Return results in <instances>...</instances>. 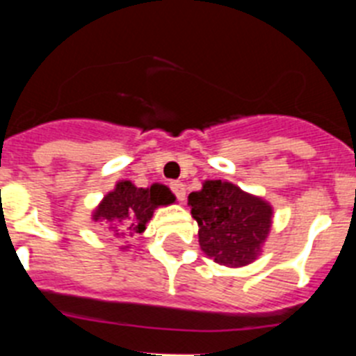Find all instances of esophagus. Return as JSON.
Here are the masks:
<instances>
[{
	"mask_svg": "<svg viewBox=\"0 0 356 356\" xmlns=\"http://www.w3.org/2000/svg\"><path fill=\"white\" fill-rule=\"evenodd\" d=\"M171 191L175 193L176 200L184 201L185 200V185L181 181H172L171 184Z\"/></svg>",
	"mask_w": 356,
	"mask_h": 356,
	"instance_id": "esophagus-1",
	"label": "esophagus"
}]
</instances>
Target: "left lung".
<instances>
[{
	"mask_svg": "<svg viewBox=\"0 0 356 356\" xmlns=\"http://www.w3.org/2000/svg\"><path fill=\"white\" fill-rule=\"evenodd\" d=\"M191 213L200 226V246L213 262L242 267L253 262L271 229L273 209L237 185L207 180L188 194Z\"/></svg>",
	"mask_w": 356,
	"mask_h": 356,
	"instance_id": "1",
	"label": "left lung"
}]
</instances>
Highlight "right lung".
<instances>
[{
    "instance_id": "add662e5",
    "label": "right lung",
    "mask_w": 356,
    "mask_h": 356,
    "mask_svg": "<svg viewBox=\"0 0 356 356\" xmlns=\"http://www.w3.org/2000/svg\"><path fill=\"white\" fill-rule=\"evenodd\" d=\"M175 194L165 185L135 187L131 181H119L112 193L106 194L92 213L94 221H102L106 232L118 238L143 234L146 222L159 207L175 203Z\"/></svg>"
}]
</instances>
